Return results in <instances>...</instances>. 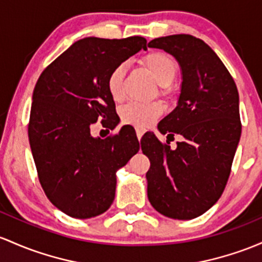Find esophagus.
Listing matches in <instances>:
<instances>
[{
  "label": "esophagus",
  "mask_w": 262,
  "mask_h": 262,
  "mask_svg": "<svg viewBox=\"0 0 262 262\" xmlns=\"http://www.w3.org/2000/svg\"><path fill=\"white\" fill-rule=\"evenodd\" d=\"M136 132H137V137H138V139H142V137H143V134L145 133V129L144 128H140V126H137L136 128Z\"/></svg>",
  "instance_id": "obj_1"
}]
</instances>
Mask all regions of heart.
<instances>
[{"label": "heart", "mask_w": 262, "mask_h": 262, "mask_svg": "<svg viewBox=\"0 0 262 262\" xmlns=\"http://www.w3.org/2000/svg\"><path fill=\"white\" fill-rule=\"evenodd\" d=\"M154 79L165 91L177 74V63L170 56L163 52H151L143 59ZM126 72L125 63L116 66L107 78L108 93L114 100H120L124 96V77ZM163 113V107L159 103L129 102L120 108V117L123 122L138 126H148L154 123Z\"/></svg>", "instance_id": "heart-1"}]
</instances>
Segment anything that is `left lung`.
Returning <instances> with one entry per match:
<instances>
[{"instance_id":"1","label":"left lung","mask_w":262,"mask_h":262,"mask_svg":"<svg viewBox=\"0 0 262 262\" xmlns=\"http://www.w3.org/2000/svg\"><path fill=\"white\" fill-rule=\"evenodd\" d=\"M148 47L164 50L180 66L182 85L177 107L160 120L158 130L183 142L162 144L154 133L143 137L150 160L148 199L164 216L190 220L219 200L228 183L241 136L238 92L217 54L190 34L160 37Z\"/></svg>"}]
</instances>
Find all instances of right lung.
I'll return each instance as SVG.
<instances>
[{"label":"right lung","mask_w":262,"mask_h":262,"mask_svg":"<svg viewBox=\"0 0 262 262\" xmlns=\"http://www.w3.org/2000/svg\"><path fill=\"white\" fill-rule=\"evenodd\" d=\"M140 50L146 39L87 37L42 72L34 87L28 138L43 190L56 208L76 219L107 211L116 196L117 171L139 151L128 129L94 138L98 119L118 124L107 89L111 71Z\"/></svg>","instance_id":"1"}]
</instances>
